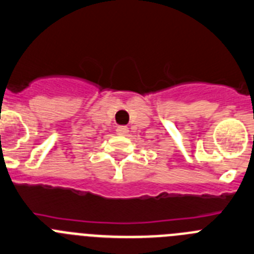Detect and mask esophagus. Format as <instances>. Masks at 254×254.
I'll return each mask as SVG.
<instances>
[{
  "label": "esophagus",
  "instance_id": "1",
  "mask_svg": "<svg viewBox=\"0 0 254 254\" xmlns=\"http://www.w3.org/2000/svg\"><path fill=\"white\" fill-rule=\"evenodd\" d=\"M127 132H129V129L127 127H118V129H116V134H119V135H127Z\"/></svg>",
  "mask_w": 254,
  "mask_h": 254
}]
</instances>
